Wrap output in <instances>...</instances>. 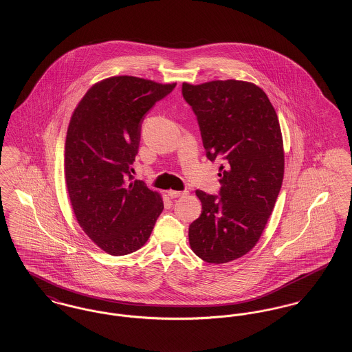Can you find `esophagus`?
<instances>
[{
    "instance_id": "1",
    "label": "esophagus",
    "mask_w": 352,
    "mask_h": 352,
    "mask_svg": "<svg viewBox=\"0 0 352 352\" xmlns=\"http://www.w3.org/2000/svg\"><path fill=\"white\" fill-rule=\"evenodd\" d=\"M186 195V192H180V190H168V196L170 197V199H177V197H182V196H184Z\"/></svg>"
}]
</instances>
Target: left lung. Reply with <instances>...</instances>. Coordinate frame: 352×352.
I'll return each instance as SVG.
<instances>
[{
    "label": "left lung",
    "instance_id": "obj_1",
    "mask_svg": "<svg viewBox=\"0 0 352 352\" xmlns=\"http://www.w3.org/2000/svg\"><path fill=\"white\" fill-rule=\"evenodd\" d=\"M197 118L206 157L221 160L220 192L196 190L203 210L189 225V243L209 263L250 252L282 186L285 157L277 113L258 86L236 79L183 83Z\"/></svg>",
    "mask_w": 352,
    "mask_h": 352
}]
</instances>
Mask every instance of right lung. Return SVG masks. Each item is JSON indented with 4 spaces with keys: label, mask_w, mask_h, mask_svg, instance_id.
<instances>
[{
    "label": "right lung",
    "mask_w": 352,
    "mask_h": 352,
    "mask_svg": "<svg viewBox=\"0 0 352 352\" xmlns=\"http://www.w3.org/2000/svg\"><path fill=\"white\" fill-rule=\"evenodd\" d=\"M176 83L112 76L86 93L72 116L65 144V175L75 217L106 253L140 249L164 209L159 193L133 180L142 123Z\"/></svg>",
    "instance_id": "1"
}]
</instances>
